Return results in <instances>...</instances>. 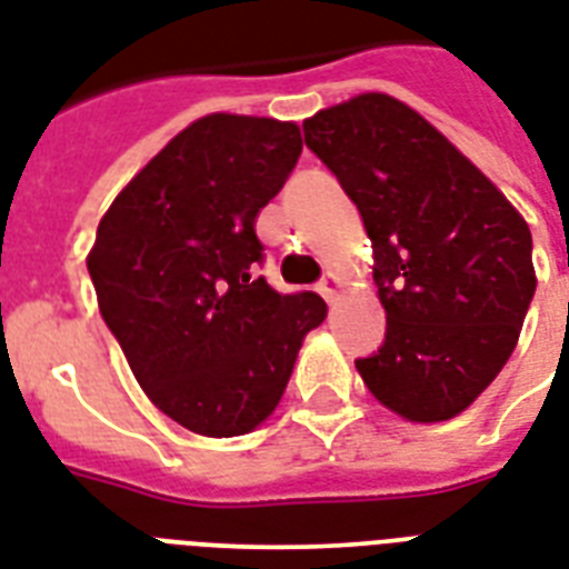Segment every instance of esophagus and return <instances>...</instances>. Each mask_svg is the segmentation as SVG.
Masks as SVG:
<instances>
[{"instance_id": "obj_1", "label": "esophagus", "mask_w": 569, "mask_h": 569, "mask_svg": "<svg viewBox=\"0 0 569 569\" xmlns=\"http://www.w3.org/2000/svg\"><path fill=\"white\" fill-rule=\"evenodd\" d=\"M341 288H345V281H341V276H338V272H326L323 281L317 284V290L323 293L326 302H335V299H338V293H341Z\"/></svg>"}]
</instances>
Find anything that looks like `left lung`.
Returning <instances> with one entry per match:
<instances>
[{"mask_svg": "<svg viewBox=\"0 0 569 569\" xmlns=\"http://www.w3.org/2000/svg\"><path fill=\"white\" fill-rule=\"evenodd\" d=\"M302 133L373 243L386 341L356 371L412 425L460 416L519 341L537 288L528 222L398 97L356 94L306 118Z\"/></svg>", "mask_w": 569, "mask_h": 569, "instance_id": "left-lung-1", "label": "left lung"}]
</instances>
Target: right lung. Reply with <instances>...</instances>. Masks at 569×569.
Listing matches in <instances>:
<instances>
[{"label": "right lung", "instance_id": "obj_1", "mask_svg": "<svg viewBox=\"0 0 569 569\" xmlns=\"http://www.w3.org/2000/svg\"><path fill=\"white\" fill-rule=\"evenodd\" d=\"M302 151L293 121L213 112L180 130L109 204L86 263L106 326L160 412L198 436L276 412L317 293L281 297L252 263L254 219Z\"/></svg>", "mask_w": 569, "mask_h": 569}]
</instances>
